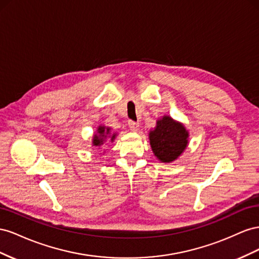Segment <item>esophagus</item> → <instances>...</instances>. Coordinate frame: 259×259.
Returning <instances> with one entry per match:
<instances>
[{"label":"esophagus","instance_id":"1","mask_svg":"<svg viewBox=\"0 0 259 259\" xmlns=\"http://www.w3.org/2000/svg\"><path fill=\"white\" fill-rule=\"evenodd\" d=\"M128 125L131 131H137L140 127V123L137 122V121H134V120H129L128 121Z\"/></svg>","mask_w":259,"mask_h":259}]
</instances>
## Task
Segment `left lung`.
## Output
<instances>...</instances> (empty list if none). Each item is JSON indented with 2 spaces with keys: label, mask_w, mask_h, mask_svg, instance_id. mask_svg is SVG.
Listing matches in <instances>:
<instances>
[{
  "label": "left lung",
  "mask_w": 259,
  "mask_h": 259,
  "mask_svg": "<svg viewBox=\"0 0 259 259\" xmlns=\"http://www.w3.org/2000/svg\"><path fill=\"white\" fill-rule=\"evenodd\" d=\"M188 137L183 124L165 116L157 121L155 130L150 132V143L155 156L162 162H170L186 149Z\"/></svg>",
  "instance_id": "8db88e82"
}]
</instances>
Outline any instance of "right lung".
<instances>
[{
    "label": "right lung",
    "instance_id": "obj_1",
    "mask_svg": "<svg viewBox=\"0 0 259 259\" xmlns=\"http://www.w3.org/2000/svg\"><path fill=\"white\" fill-rule=\"evenodd\" d=\"M98 132H99L100 136H97V135L94 136L93 145L101 146V145H103V143L105 142L107 136L110 135V128H106V127H104V125H103V127H102V125H100L99 129H98ZM115 137H116V135H113L112 137H110V140H112V141H113V140L115 139Z\"/></svg>",
    "mask_w": 259,
    "mask_h": 259
}]
</instances>
